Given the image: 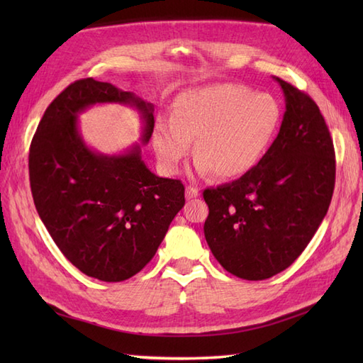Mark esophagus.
Here are the masks:
<instances>
[{
	"label": "esophagus",
	"mask_w": 363,
	"mask_h": 363,
	"mask_svg": "<svg viewBox=\"0 0 363 363\" xmlns=\"http://www.w3.org/2000/svg\"><path fill=\"white\" fill-rule=\"evenodd\" d=\"M199 195V190L194 186H187L186 187V198L191 199V198H196Z\"/></svg>",
	"instance_id": "obj_1"
}]
</instances>
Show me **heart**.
I'll use <instances>...</instances> for the list:
<instances>
[{
	"label": "heart",
	"instance_id": "heart-1",
	"mask_svg": "<svg viewBox=\"0 0 363 363\" xmlns=\"http://www.w3.org/2000/svg\"><path fill=\"white\" fill-rule=\"evenodd\" d=\"M282 109L269 94L217 82L184 90L173 115L157 120L152 142L160 164L174 172L195 138L196 168L221 179L240 177L265 156L279 130Z\"/></svg>",
	"mask_w": 363,
	"mask_h": 363
}]
</instances>
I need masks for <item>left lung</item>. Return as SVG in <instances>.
I'll return each mask as SVG.
<instances>
[{"instance_id": "left-lung-1", "label": "left lung", "mask_w": 363, "mask_h": 363, "mask_svg": "<svg viewBox=\"0 0 363 363\" xmlns=\"http://www.w3.org/2000/svg\"><path fill=\"white\" fill-rule=\"evenodd\" d=\"M285 96L279 134L238 179L203 191L204 237L220 265L246 281L284 272L306 250L328 213L335 151L317 103L276 78Z\"/></svg>"}]
</instances>
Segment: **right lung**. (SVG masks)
I'll return each instance as SVG.
<instances>
[{"mask_svg":"<svg viewBox=\"0 0 363 363\" xmlns=\"http://www.w3.org/2000/svg\"><path fill=\"white\" fill-rule=\"evenodd\" d=\"M96 103L130 104L142 113L143 143L154 107L94 78L70 84L46 107L29 148L34 204L54 243L72 264L104 282L129 279L154 257L179 212L184 184L151 173L134 146L121 156L87 148L78 113Z\"/></svg>","mask_w":363,"mask_h":363,"instance_id":"obj_1","label":"right lung"}]
</instances>
